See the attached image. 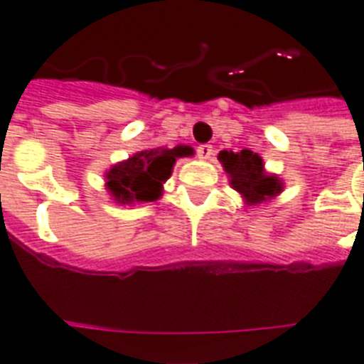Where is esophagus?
<instances>
[{
	"mask_svg": "<svg viewBox=\"0 0 364 364\" xmlns=\"http://www.w3.org/2000/svg\"><path fill=\"white\" fill-rule=\"evenodd\" d=\"M196 153H198V156L202 160H208L213 154V147L211 145H200L198 149H196Z\"/></svg>",
	"mask_w": 364,
	"mask_h": 364,
	"instance_id": "obj_1",
	"label": "esophagus"
}]
</instances>
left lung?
Returning a JSON list of instances; mask_svg holds the SVG:
<instances>
[{
  "label": "left lung",
  "mask_w": 364,
  "mask_h": 364,
  "mask_svg": "<svg viewBox=\"0 0 364 364\" xmlns=\"http://www.w3.org/2000/svg\"><path fill=\"white\" fill-rule=\"evenodd\" d=\"M217 159L223 164V170L227 171L230 187L242 194L245 205L266 204L283 193L285 183L276 173L266 171L262 156L253 151H221Z\"/></svg>",
  "instance_id": "1"
}]
</instances>
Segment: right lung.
Here are the masks:
<instances>
[{
  "mask_svg": "<svg viewBox=\"0 0 364 364\" xmlns=\"http://www.w3.org/2000/svg\"><path fill=\"white\" fill-rule=\"evenodd\" d=\"M194 149L177 145L173 149H147L117 162L105 171V188L117 204H145L162 196L177 159L193 156Z\"/></svg>",
  "mask_w": 364,
  "mask_h": 364,
  "instance_id": "obj_1",
  "label": "right lung"
}]
</instances>
